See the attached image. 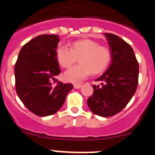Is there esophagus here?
Returning a JSON list of instances; mask_svg holds the SVG:
<instances>
[{
	"mask_svg": "<svg viewBox=\"0 0 155 155\" xmlns=\"http://www.w3.org/2000/svg\"><path fill=\"white\" fill-rule=\"evenodd\" d=\"M82 84H74V87L75 89H78L80 87H81Z\"/></svg>",
	"mask_w": 155,
	"mask_h": 155,
	"instance_id": "esophagus-1",
	"label": "esophagus"
}]
</instances>
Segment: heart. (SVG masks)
Masks as SVG:
<instances>
[{"instance_id": "b5f03b06", "label": "heart", "mask_w": 155, "mask_h": 155, "mask_svg": "<svg viewBox=\"0 0 155 155\" xmlns=\"http://www.w3.org/2000/svg\"><path fill=\"white\" fill-rule=\"evenodd\" d=\"M56 57L63 68H70L79 58L80 64L65 71L66 81L80 83L91 74H98L107 68L111 61V51L107 46L98 45L91 39H81L72 42L71 47L59 46Z\"/></svg>"}]
</instances>
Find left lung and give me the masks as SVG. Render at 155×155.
I'll list each match as a JSON object with an SVG mask.
<instances>
[{"label": "left lung", "instance_id": "1", "mask_svg": "<svg viewBox=\"0 0 155 155\" xmlns=\"http://www.w3.org/2000/svg\"><path fill=\"white\" fill-rule=\"evenodd\" d=\"M112 55L111 64L97 78L101 85H93L94 92L87 98L90 110L102 117L117 114L134 96L138 84L139 65L132 47L120 37L105 33Z\"/></svg>", "mask_w": 155, "mask_h": 155}]
</instances>
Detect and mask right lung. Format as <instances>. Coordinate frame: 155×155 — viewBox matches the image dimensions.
<instances>
[{
  "instance_id": "add662e5",
  "label": "right lung",
  "mask_w": 155,
  "mask_h": 155,
  "mask_svg": "<svg viewBox=\"0 0 155 155\" xmlns=\"http://www.w3.org/2000/svg\"><path fill=\"white\" fill-rule=\"evenodd\" d=\"M59 41L57 35L36 36L22 46L15 65L16 92L25 106L39 116L57 113L73 88L72 84L55 80L61 73L56 57Z\"/></svg>"
}]
</instances>
